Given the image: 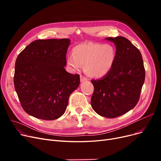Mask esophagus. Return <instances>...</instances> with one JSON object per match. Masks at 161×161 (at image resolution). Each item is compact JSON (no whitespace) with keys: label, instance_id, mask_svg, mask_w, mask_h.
<instances>
[{"label":"esophagus","instance_id":"esophagus-1","mask_svg":"<svg viewBox=\"0 0 161 161\" xmlns=\"http://www.w3.org/2000/svg\"><path fill=\"white\" fill-rule=\"evenodd\" d=\"M87 78H86L85 76L80 75V81H81V82H84V81H87Z\"/></svg>","mask_w":161,"mask_h":161}]
</instances>
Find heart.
Masks as SVG:
<instances>
[{
    "label": "heart",
    "instance_id": "b5f03b06",
    "mask_svg": "<svg viewBox=\"0 0 161 161\" xmlns=\"http://www.w3.org/2000/svg\"><path fill=\"white\" fill-rule=\"evenodd\" d=\"M116 57L115 47L110 44L93 42L82 43L74 47L67 64L72 70L86 65V71L91 77L102 78L112 69Z\"/></svg>",
    "mask_w": 161,
    "mask_h": 161
}]
</instances>
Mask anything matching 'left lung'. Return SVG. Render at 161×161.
<instances>
[{
  "label": "left lung",
  "instance_id": "1",
  "mask_svg": "<svg viewBox=\"0 0 161 161\" xmlns=\"http://www.w3.org/2000/svg\"><path fill=\"white\" fill-rule=\"evenodd\" d=\"M115 44L112 69L103 78L92 80L94 92L91 104L100 116L114 118L134 108L139 100L145 69L139 49L123 36L106 38Z\"/></svg>",
  "mask_w": 161,
  "mask_h": 161
}]
</instances>
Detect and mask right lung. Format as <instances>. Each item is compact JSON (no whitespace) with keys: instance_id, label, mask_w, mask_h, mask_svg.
<instances>
[{"instance_id":"obj_1","label":"right lung","mask_w":161,"mask_h":161,"mask_svg":"<svg viewBox=\"0 0 161 161\" xmlns=\"http://www.w3.org/2000/svg\"><path fill=\"white\" fill-rule=\"evenodd\" d=\"M70 40H37L25 47L15 64L14 87L25 112L38 119L61 117L72 92L80 85L78 74L66 71Z\"/></svg>"}]
</instances>
